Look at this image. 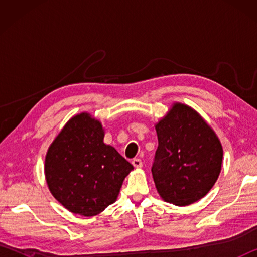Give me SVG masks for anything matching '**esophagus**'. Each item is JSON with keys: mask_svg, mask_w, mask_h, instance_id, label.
I'll use <instances>...</instances> for the list:
<instances>
[{"mask_svg": "<svg viewBox=\"0 0 257 257\" xmlns=\"http://www.w3.org/2000/svg\"><path fill=\"white\" fill-rule=\"evenodd\" d=\"M132 163L136 169H141L143 167V162L139 159H134Z\"/></svg>", "mask_w": 257, "mask_h": 257, "instance_id": "1", "label": "esophagus"}]
</instances>
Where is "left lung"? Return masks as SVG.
<instances>
[{
  "label": "left lung",
  "instance_id": "1",
  "mask_svg": "<svg viewBox=\"0 0 257 257\" xmlns=\"http://www.w3.org/2000/svg\"><path fill=\"white\" fill-rule=\"evenodd\" d=\"M159 146L152 175L164 202L187 206L212 189L220 176L223 149L199 113L175 102L155 123Z\"/></svg>",
  "mask_w": 257,
  "mask_h": 257
}]
</instances>
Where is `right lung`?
Instances as JSON below:
<instances>
[{"label": "right lung", "instance_id": "1", "mask_svg": "<svg viewBox=\"0 0 257 257\" xmlns=\"http://www.w3.org/2000/svg\"><path fill=\"white\" fill-rule=\"evenodd\" d=\"M102 122L81 112L69 119L45 156L47 187L73 214L94 216L116 201L134 167L114 147L104 144Z\"/></svg>", "mask_w": 257, "mask_h": 257}]
</instances>
